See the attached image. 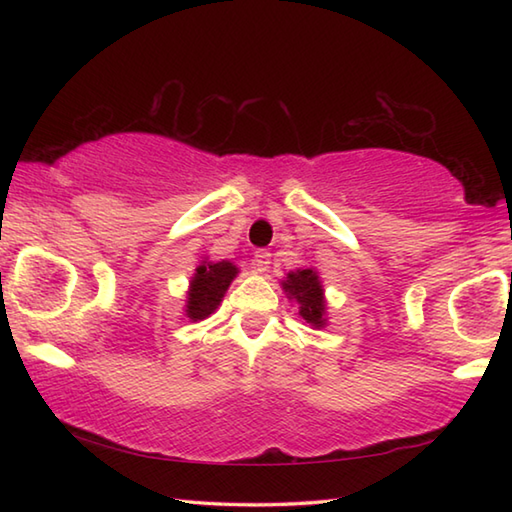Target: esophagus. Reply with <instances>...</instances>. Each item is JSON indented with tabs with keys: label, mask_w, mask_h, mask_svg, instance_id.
I'll use <instances>...</instances> for the list:
<instances>
[{
	"label": "esophagus",
	"mask_w": 512,
	"mask_h": 512,
	"mask_svg": "<svg viewBox=\"0 0 512 512\" xmlns=\"http://www.w3.org/2000/svg\"><path fill=\"white\" fill-rule=\"evenodd\" d=\"M268 264H270V253H268V250H264V248L255 250V255H253V268L257 270V273H266Z\"/></svg>",
	"instance_id": "obj_1"
}]
</instances>
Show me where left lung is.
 <instances>
[{"label": "left lung", "instance_id": "obj_1", "mask_svg": "<svg viewBox=\"0 0 512 512\" xmlns=\"http://www.w3.org/2000/svg\"><path fill=\"white\" fill-rule=\"evenodd\" d=\"M284 290L290 297H295L301 303L299 314L303 319L312 325H317V328H323L325 323L323 288L317 273H314L312 268H303V270H297V273H290L288 279L284 281Z\"/></svg>", "mask_w": 512, "mask_h": 512}]
</instances>
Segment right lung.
<instances>
[{"instance_id":"right-lung-1","label":"right lung","mask_w":512,"mask_h":512,"mask_svg":"<svg viewBox=\"0 0 512 512\" xmlns=\"http://www.w3.org/2000/svg\"><path fill=\"white\" fill-rule=\"evenodd\" d=\"M237 275V268L231 262H204L195 270V277L191 279L189 301H187V314L189 319L198 321L206 319L209 314L220 306L224 292L231 286L233 277Z\"/></svg>"}]
</instances>
